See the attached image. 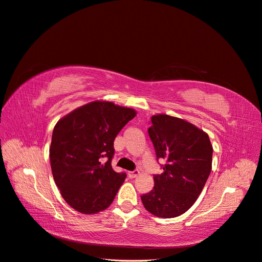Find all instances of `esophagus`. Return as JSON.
Listing matches in <instances>:
<instances>
[{
  "label": "esophagus",
  "instance_id": "1",
  "mask_svg": "<svg viewBox=\"0 0 262 262\" xmlns=\"http://www.w3.org/2000/svg\"><path fill=\"white\" fill-rule=\"evenodd\" d=\"M139 171L138 170H134V171H129L128 173H127V175H128V177L129 179H135V177H137L138 175H139Z\"/></svg>",
  "mask_w": 262,
  "mask_h": 262
}]
</instances>
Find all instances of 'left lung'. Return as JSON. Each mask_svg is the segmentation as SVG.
<instances>
[{"mask_svg": "<svg viewBox=\"0 0 262 262\" xmlns=\"http://www.w3.org/2000/svg\"><path fill=\"white\" fill-rule=\"evenodd\" d=\"M157 159H164L163 173L155 187L141 196L146 210L159 217L179 216L195 204L212 168L208 134L179 117L158 114L148 128Z\"/></svg>", "mask_w": 262, "mask_h": 262, "instance_id": "obj_1", "label": "left lung"}]
</instances>
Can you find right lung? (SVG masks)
Returning <instances> with one entry per match:
<instances>
[{
    "label": "right lung",
    "instance_id": "1",
    "mask_svg": "<svg viewBox=\"0 0 262 262\" xmlns=\"http://www.w3.org/2000/svg\"><path fill=\"white\" fill-rule=\"evenodd\" d=\"M136 116L130 107L94 101L56 123L50 147L53 179L73 209L95 214L112 204L126 174L115 172L111 161L114 139ZM108 161L102 163V158Z\"/></svg>",
    "mask_w": 262,
    "mask_h": 262
}]
</instances>
